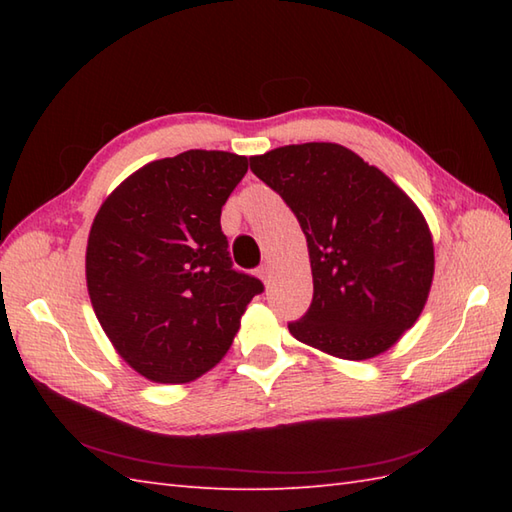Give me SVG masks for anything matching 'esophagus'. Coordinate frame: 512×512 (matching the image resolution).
<instances>
[{
	"instance_id": "obj_1",
	"label": "esophagus",
	"mask_w": 512,
	"mask_h": 512,
	"mask_svg": "<svg viewBox=\"0 0 512 512\" xmlns=\"http://www.w3.org/2000/svg\"><path fill=\"white\" fill-rule=\"evenodd\" d=\"M259 279H262L264 284L268 286V281H270V266L268 264H264L262 268H259Z\"/></svg>"
}]
</instances>
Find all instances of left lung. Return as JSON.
Instances as JSON below:
<instances>
[{
    "mask_svg": "<svg viewBox=\"0 0 512 512\" xmlns=\"http://www.w3.org/2000/svg\"><path fill=\"white\" fill-rule=\"evenodd\" d=\"M306 235L314 295L297 341L343 361L394 347L424 310L436 255L418 204L352 149L303 143L250 158Z\"/></svg>",
    "mask_w": 512,
    "mask_h": 512,
    "instance_id": "1",
    "label": "left lung"
}]
</instances>
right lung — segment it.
<instances>
[{"mask_svg": "<svg viewBox=\"0 0 512 512\" xmlns=\"http://www.w3.org/2000/svg\"><path fill=\"white\" fill-rule=\"evenodd\" d=\"M248 171L231 151L147 162L96 213L85 281L123 361L151 383L184 385L231 350L262 281L235 273L220 215Z\"/></svg>", "mask_w": 512, "mask_h": 512, "instance_id": "right-lung-1", "label": "right lung"}]
</instances>
